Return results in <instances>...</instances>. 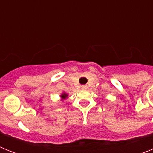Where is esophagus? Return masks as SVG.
Wrapping results in <instances>:
<instances>
[{
  "label": "esophagus",
  "instance_id": "34e87169",
  "mask_svg": "<svg viewBox=\"0 0 153 153\" xmlns=\"http://www.w3.org/2000/svg\"><path fill=\"white\" fill-rule=\"evenodd\" d=\"M81 88L82 89V90H86V89L88 88V87H87V86H86V85H82V86H81Z\"/></svg>",
  "mask_w": 153,
  "mask_h": 153
}]
</instances>
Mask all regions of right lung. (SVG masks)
Wrapping results in <instances>:
<instances>
[{
    "label": "right lung",
    "instance_id": "1",
    "mask_svg": "<svg viewBox=\"0 0 153 153\" xmlns=\"http://www.w3.org/2000/svg\"><path fill=\"white\" fill-rule=\"evenodd\" d=\"M67 97V94H62V95H61V98H62V99H64V98H66Z\"/></svg>",
    "mask_w": 153,
    "mask_h": 153
}]
</instances>
